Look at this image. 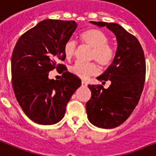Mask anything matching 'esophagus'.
<instances>
[{"label":"esophagus","mask_w":156,"mask_h":156,"mask_svg":"<svg viewBox=\"0 0 156 156\" xmlns=\"http://www.w3.org/2000/svg\"><path fill=\"white\" fill-rule=\"evenodd\" d=\"M82 86L87 87V83L86 82H84V81H82Z\"/></svg>","instance_id":"34e87169"}]
</instances>
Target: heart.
I'll use <instances>...</instances> for the list:
<instances>
[{"mask_svg":"<svg viewBox=\"0 0 156 156\" xmlns=\"http://www.w3.org/2000/svg\"><path fill=\"white\" fill-rule=\"evenodd\" d=\"M81 43L92 48L91 59L96 60L101 69H105L111 65L115 56V50L109 42L108 36L99 29L91 28L79 34ZM76 50V43L69 40L64 45V55L67 60L72 59ZM71 73L81 78H87L88 76L98 73V67L95 63L77 62L70 68Z\"/></svg>","mask_w":156,"mask_h":156,"instance_id":"b5f03b06","label":"heart"}]
</instances>
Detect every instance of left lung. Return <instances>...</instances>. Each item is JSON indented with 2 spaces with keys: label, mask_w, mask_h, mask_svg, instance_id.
<instances>
[{
  "label": "left lung",
  "mask_w": 156,
  "mask_h": 156,
  "mask_svg": "<svg viewBox=\"0 0 156 156\" xmlns=\"http://www.w3.org/2000/svg\"><path fill=\"white\" fill-rule=\"evenodd\" d=\"M106 27L116 36L118 46L115 59L97 79L104 85H88L91 97L86 104L88 120L101 128H114L124 122L138 104L144 87L146 61L144 51L137 38L115 23L95 22Z\"/></svg>",
  "instance_id": "left-lung-1"
}]
</instances>
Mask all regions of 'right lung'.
I'll list each match as a JSON object with an SVG mask.
<instances>
[{
    "label": "right lung",
    "mask_w": 156,
    "mask_h": 156,
    "mask_svg": "<svg viewBox=\"0 0 156 156\" xmlns=\"http://www.w3.org/2000/svg\"><path fill=\"white\" fill-rule=\"evenodd\" d=\"M77 28L75 21L45 20L24 33L11 58L12 86L19 104L31 120L42 125L58 123L81 86V79L66 71L64 45ZM63 73L60 80L48 78L51 70Z\"/></svg>",
    "instance_id": "obj_1"
}]
</instances>
